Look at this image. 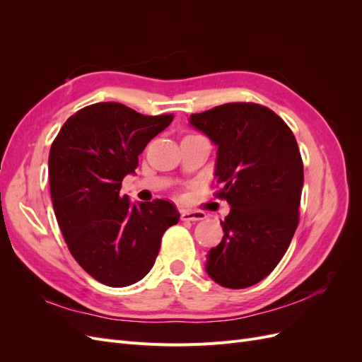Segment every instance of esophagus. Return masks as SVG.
I'll list each match as a JSON object with an SVG mask.
<instances>
[{
    "label": "esophagus",
    "instance_id": "obj_1",
    "mask_svg": "<svg viewBox=\"0 0 362 362\" xmlns=\"http://www.w3.org/2000/svg\"><path fill=\"white\" fill-rule=\"evenodd\" d=\"M205 217H206V214L202 213V211H192V210H182L181 211V221L196 222V221H204Z\"/></svg>",
    "mask_w": 362,
    "mask_h": 362
}]
</instances>
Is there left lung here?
<instances>
[{"label":"left lung","mask_w":362,"mask_h":362,"mask_svg":"<svg viewBox=\"0 0 362 362\" xmlns=\"http://www.w3.org/2000/svg\"><path fill=\"white\" fill-rule=\"evenodd\" d=\"M217 146V181L231 211L205 270L226 288L264 279L286 254L299 223L303 164L291 129L270 108L229 103L190 116Z\"/></svg>","instance_id":"left-lung-1"}]
</instances>
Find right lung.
Listing matches in <instances>:
<instances>
[{
	"label": "right lung",
	"mask_w": 362,
	"mask_h": 362,
	"mask_svg": "<svg viewBox=\"0 0 362 362\" xmlns=\"http://www.w3.org/2000/svg\"><path fill=\"white\" fill-rule=\"evenodd\" d=\"M173 115L145 116L119 103L87 105L52 141L48 175L54 213L72 257L98 282L127 287L148 275L161 237L180 213L164 199L129 201L122 180Z\"/></svg>",
	"instance_id": "obj_1"
}]
</instances>
